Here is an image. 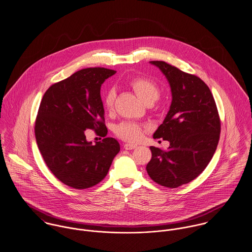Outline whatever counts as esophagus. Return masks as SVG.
<instances>
[{"instance_id": "1", "label": "esophagus", "mask_w": 252, "mask_h": 252, "mask_svg": "<svg viewBox=\"0 0 252 252\" xmlns=\"http://www.w3.org/2000/svg\"><path fill=\"white\" fill-rule=\"evenodd\" d=\"M136 147H137L136 144H132V143H125V144H124V148H125L126 150H132V149H134V148H136Z\"/></svg>"}]
</instances>
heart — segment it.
I'll list each match as a JSON object with an SVG mask.
<instances>
[{"mask_svg": "<svg viewBox=\"0 0 252 252\" xmlns=\"http://www.w3.org/2000/svg\"><path fill=\"white\" fill-rule=\"evenodd\" d=\"M131 87L137 93L138 98L144 103L152 102L154 103L160 96V88L151 80L146 78H137L131 82ZM115 92L114 90H110L107 92L104 99L105 110L110 112L113 110L115 103ZM115 134L127 141L135 142L139 140L144 134V127L131 121H123L116 125Z\"/></svg>", "mask_w": 252, "mask_h": 252, "instance_id": "heart-1", "label": "heart"}]
</instances>
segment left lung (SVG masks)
<instances>
[{
    "label": "left lung",
    "instance_id": "obj_1",
    "mask_svg": "<svg viewBox=\"0 0 252 252\" xmlns=\"http://www.w3.org/2000/svg\"><path fill=\"white\" fill-rule=\"evenodd\" d=\"M165 76L172 95L171 105L154 138L169 141L167 151L150 146L152 158L146 171L156 183L177 188L195 179L216 152L220 120L215 99L198 77L164 62H149Z\"/></svg>",
    "mask_w": 252,
    "mask_h": 252
}]
</instances>
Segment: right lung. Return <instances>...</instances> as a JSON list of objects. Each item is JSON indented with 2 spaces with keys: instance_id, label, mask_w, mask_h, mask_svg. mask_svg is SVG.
I'll return each instance as SVG.
<instances>
[{
  "instance_id": "1",
  "label": "right lung",
  "mask_w": 252,
  "mask_h": 252,
  "mask_svg": "<svg viewBox=\"0 0 252 252\" xmlns=\"http://www.w3.org/2000/svg\"><path fill=\"white\" fill-rule=\"evenodd\" d=\"M115 73L103 67L79 70L51 86L41 100L34 127L38 149L52 173L73 189L101 182L120 151L114 137L92 144L85 135L88 129L106 132L100 90Z\"/></svg>"
}]
</instances>
